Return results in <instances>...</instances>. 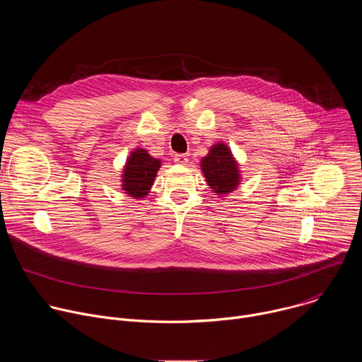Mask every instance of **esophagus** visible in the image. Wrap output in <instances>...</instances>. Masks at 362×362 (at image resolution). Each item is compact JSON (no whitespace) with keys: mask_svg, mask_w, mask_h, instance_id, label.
<instances>
[{"mask_svg":"<svg viewBox=\"0 0 362 362\" xmlns=\"http://www.w3.org/2000/svg\"><path fill=\"white\" fill-rule=\"evenodd\" d=\"M175 162L179 163V165H186L187 163V156H186V154H176Z\"/></svg>","mask_w":362,"mask_h":362,"instance_id":"1","label":"esophagus"}]
</instances>
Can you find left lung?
Wrapping results in <instances>:
<instances>
[{
  "mask_svg": "<svg viewBox=\"0 0 362 362\" xmlns=\"http://www.w3.org/2000/svg\"><path fill=\"white\" fill-rule=\"evenodd\" d=\"M202 170L206 182L219 194L230 193L240 182L238 163L225 143H218L209 150L208 156L202 159Z\"/></svg>",
  "mask_w": 362,
  "mask_h": 362,
  "instance_id": "left-lung-1",
  "label": "left lung"
}]
</instances>
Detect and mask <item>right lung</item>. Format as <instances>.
<instances>
[{
	"instance_id": "right-lung-1",
	"label": "right lung",
	"mask_w": 362,
	"mask_h": 362,
	"mask_svg": "<svg viewBox=\"0 0 362 362\" xmlns=\"http://www.w3.org/2000/svg\"><path fill=\"white\" fill-rule=\"evenodd\" d=\"M159 168L160 160L151 158L146 150L137 148L132 153L126 163L123 172V189L132 197H144L148 193Z\"/></svg>"
}]
</instances>
